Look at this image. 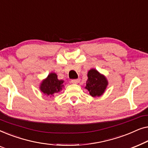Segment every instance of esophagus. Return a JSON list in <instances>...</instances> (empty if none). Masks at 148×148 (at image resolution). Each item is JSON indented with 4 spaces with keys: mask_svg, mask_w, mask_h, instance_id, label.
Segmentation results:
<instances>
[{
    "mask_svg": "<svg viewBox=\"0 0 148 148\" xmlns=\"http://www.w3.org/2000/svg\"><path fill=\"white\" fill-rule=\"evenodd\" d=\"M80 82V79H72L71 80V83L72 84H78V83Z\"/></svg>",
    "mask_w": 148,
    "mask_h": 148,
    "instance_id": "obj_1",
    "label": "esophagus"
}]
</instances>
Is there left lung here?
<instances>
[{
  "mask_svg": "<svg viewBox=\"0 0 148 148\" xmlns=\"http://www.w3.org/2000/svg\"><path fill=\"white\" fill-rule=\"evenodd\" d=\"M108 85L106 77L95 69H92L88 73V80L86 82V89L93 98L100 97L104 94Z\"/></svg>",
  "mask_w": 148,
  "mask_h": 148,
  "instance_id": "1",
  "label": "left lung"
}]
</instances>
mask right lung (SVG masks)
Returning a JSON list of instances; mask_svg holds the SVG:
<instances>
[{
    "instance_id": "right-lung-1",
    "label": "right lung",
    "mask_w": 148,
    "mask_h": 148,
    "mask_svg": "<svg viewBox=\"0 0 148 148\" xmlns=\"http://www.w3.org/2000/svg\"><path fill=\"white\" fill-rule=\"evenodd\" d=\"M63 83L64 80L58 79L55 73H50L47 77L42 81L39 88L44 95L52 97L62 90Z\"/></svg>"
}]
</instances>
